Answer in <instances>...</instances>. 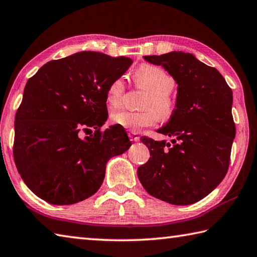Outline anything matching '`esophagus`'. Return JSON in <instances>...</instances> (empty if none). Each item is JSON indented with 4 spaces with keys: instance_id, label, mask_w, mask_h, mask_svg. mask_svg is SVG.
<instances>
[{
    "instance_id": "obj_1",
    "label": "esophagus",
    "mask_w": 257,
    "mask_h": 257,
    "mask_svg": "<svg viewBox=\"0 0 257 257\" xmlns=\"http://www.w3.org/2000/svg\"><path fill=\"white\" fill-rule=\"evenodd\" d=\"M128 137L130 138V141L132 142H138L139 141V135L137 134V133H135V132H130L129 134H128Z\"/></svg>"
}]
</instances>
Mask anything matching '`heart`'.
I'll use <instances>...</instances> for the list:
<instances>
[{
	"instance_id": "1",
	"label": "heart",
	"mask_w": 257,
	"mask_h": 257,
	"mask_svg": "<svg viewBox=\"0 0 257 257\" xmlns=\"http://www.w3.org/2000/svg\"><path fill=\"white\" fill-rule=\"evenodd\" d=\"M135 85L146 91L141 106L144 110H119L111 114V122L132 132L152 127L158 119L169 120L176 109V101L172 94L175 86V78L164 69L144 64L134 73ZM124 94L122 77H116L109 84L105 92V101L110 108L120 105Z\"/></svg>"
}]
</instances>
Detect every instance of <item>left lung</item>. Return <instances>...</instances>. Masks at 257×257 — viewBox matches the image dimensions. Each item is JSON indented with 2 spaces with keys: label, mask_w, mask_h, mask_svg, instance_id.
Listing matches in <instances>:
<instances>
[{
  "label": "left lung",
  "mask_w": 257,
  "mask_h": 257,
  "mask_svg": "<svg viewBox=\"0 0 257 257\" xmlns=\"http://www.w3.org/2000/svg\"><path fill=\"white\" fill-rule=\"evenodd\" d=\"M175 78L176 109L158 133L172 144L144 136L151 157L137 170L147 192L163 201L185 206L217 188L227 174L236 127L232 91L214 67L183 51L145 56Z\"/></svg>",
  "instance_id": "1"
}]
</instances>
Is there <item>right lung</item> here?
Masks as SVG:
<instances>
[{"instance_id":"right-lung-1","label":"right lung","mask_w":257,"mask_h":257,"mask_svg":"<svg viewBox=\"0 0 257 257\" xmlns=\"http://www.w3.org/2000/svg\"><path fill=\"white\" fill-rule=\"evenodd\" d=\"M133 60L81 51L50 60L28 80L15 122L13 157L37 197L73 204L92 197L109 158L132 146L122 127L101 130L108 119L105 92ZM95 133L82 140L80 132Z\"/></svg>"}]
</instances>
